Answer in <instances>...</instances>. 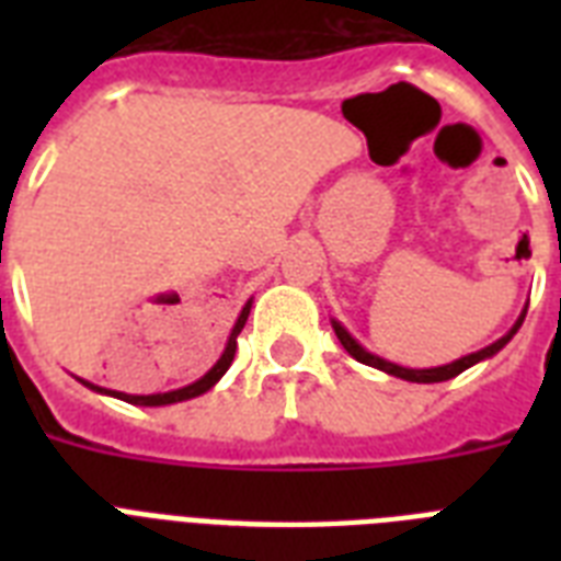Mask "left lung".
<instances>
[{"label":"left lung","mask_w":561,"mask_h":561,"mask_svg":"<svg viewBox=\"0 0 561 561\" xmlns=\"http://www.w3.org/2000/svg\"><path fill=\"white\" fill-rule=\"evenodd\" d=\"M524 323V314L518 317V323L513 325V332L504 334L501 341L492 343V346H486V350H480L474 352V355H466V358L460 360H454V364H448V367H436V369H404L399 367V364H390V360H383V358H375V355H369L360 343H355V337H352L346 329H343L341 323H334V334H337V341L343 343V350L350 352L352 358L360 360V364H367V367H375V369H383V373H390L396 375V378H404V381H419V383H434V381H448V378H454V375H460L462 369H469L474 367L478 360L483 358H492L495 352H501L506 346V343L513 341V334L518 332V325Z\"/></svg>","instance_id":"left-lung-1"}]
</instances>
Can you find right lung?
Segmentation results:
<instances>
[{
    "label": "right lung",
    "mask_w": 561,
    "mask_h": 561,
    "mask_svg": "<svg viewBox=\"0 0 561 561\" xmlns=\"http://www.w3.org/2000/svg\"><path fill=\"white\" fill-rule=\"evenodd\" d=\"M247 314H250V302H247L244 311H241V317H238V323H236V329H232V334H229V343H227V350H224V355H220V360L209 369V373L203 375L201 381L188 383V387H183V390L157 392V396H127V392H110V396H116V399H122V401H130V404H145V408H160V404H174V401H186V399H194V396H201V392H206L211 383L218 381L220 375L227 373L229 364H232V358H236L238 334H241V329H244ZM83 383H87L90 390L107 392V390H101V387H95V383H90V381H83Z\"/></svg>",
    "instance_id": "add662e5"
}]
</instances>
